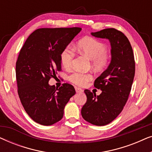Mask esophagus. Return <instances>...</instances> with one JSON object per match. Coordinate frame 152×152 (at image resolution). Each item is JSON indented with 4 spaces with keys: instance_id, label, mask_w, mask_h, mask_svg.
I'll return each instance as SVG.
<instances>
[{
    "instance_id": "obj_1",
    "label": "esophagus",
    "mask_w": 152,
    "mask_h": 152,
    "mask_svg": "<svg viewBox=\"0 0 152 152\" xmlns=\"http://www.w3.org/2000/svg\"><path fill=\"white\" fill-rule=\"evenodd\" d=\"M75 91L77 93H82L83 92V90L82 88H78V87H75Z\"/></svg>"
}]
</instances>
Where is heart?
Masks as SVG:
<instances>
[{
	"mask_svg": "<svg viewBox=\"0 0 152 152\" xmlns=\"http://www.w3.org/2000/svg\"><path fill=\"white\" fill-rule=\"evenodd\" d=\"M77 50L81 55L91 60V65L97 70H102L109 64L111 55L107 51L104 43L91 37L80 39L77 43ZM75 53L69 47H66L60 54V59L63 67L70 69L73 63ZM69 80L78 86H84L92 79V75L88 72H74L69 76Z\"/></svg>",
	"mask_w": 152,
	"mask_h": 152,
	"instance_id": "b5f03b06",
	"label": "heart"
}]
</instances>
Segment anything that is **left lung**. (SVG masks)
<instances>
[{
  "mask_svg": "<svg viewBox=\"0 0 152 152\" xmlns=\"http://www.w3.org/2000/svg\"><path fill=\"white\" fill-rule=\"evenodd\" d=\"M91 35L109 39L111 60L107 70L95 80L94 86L102 93L96 95L86 89L87 100L81 113L86 121L104 126L117 118L127 101L135 75L134 55L127 37L115 28L104 29Z\"/></svg>",
  "mask_w": 152,
  "mask_h": 152,
  "instance_id": "left-lung-1",
  "label": "left lung"
}]
</instances>
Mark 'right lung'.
I'll return each instance as SVG.
<instances>
[{
  "mask_svg": "<svg viewBox=\"0 0 152 152\" xmlns=\"http://www.w3.org/2000/svg\"><path fill=\"white\" fill-rule=\"evenodd\" d=\"M80 28H40L23 45L16 63L18 94L28 115L42 125L59 122L64 107L75 94L72 85L59 88L48 82L61 70L60 54L80 32Z\"/></svg>",
  "mask_w": 152,
  "mask_h": 152,
  "instance_id": "add662e5",
  "label": "right lung"
}]
</instances>
